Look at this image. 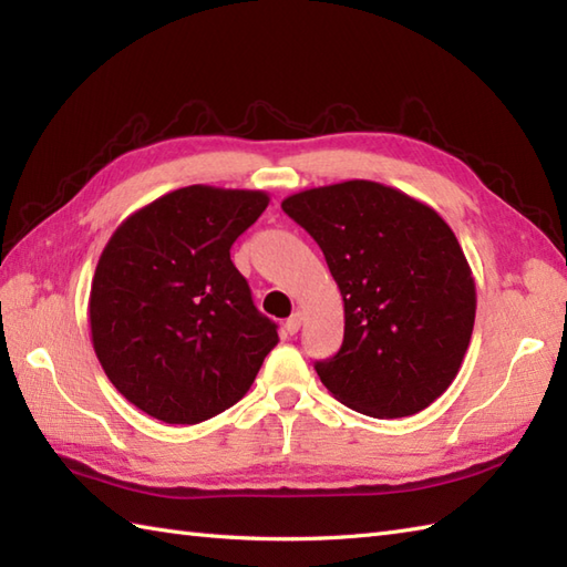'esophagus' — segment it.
<instances>
[{
	"mask_svg": "<svg viewBox=\"0 0 567 567\" xmlns=\"http://www.w3.org/2000/svg\"><path fill=\"white\" fill-rule=\"evenodd\" d=\"M299 329H302V315H299V311H295V315L285 321V331L290 333V336H295Z\"/></svg>",
	"mask_w": 567,
	"mask_h": 567,
	"instance_id": "obj_1",
	"label": "esophagus"
}]
</instances>
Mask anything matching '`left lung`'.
Returning a JSON list of instances; mask_svg holds the SVG:
<instances>
[{
	"mask_svg": "<svg viewBox=\"0 0 567 567\" xmlns=\"http://www.w3.org/2000/svg\"><path fill=\"white\" fill-rule=\"evenodd\" d=\"M343 297V346L317 363L336 400L412 416L451 388L473 336L475 277L453 228L402 189L346 179L282 199Z\"/></svg>",
	"mask_w": 567,
	"mask_h": 567,
	"instance_id": "1",
	"label": "left lung"
}]
</instances>
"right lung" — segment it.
<instances>
[{"label": "right lung", "mask_w": 567, "mask_h": 567, "mask_svg": "<svg viewBox=\"0 0 567 567\" xmlns=\"http://www.w3.org/2000/svg\"><path fill=\"white\" fill-rule=\"evenodd\" d=\"M270 204L262 189L189 185L118 224L90 290L92 346L114 388L165 424H199L244 396L277 346L231 262Z\"/></svg>", "instance_id": "obj_1"}]
</instances>
